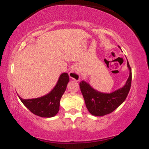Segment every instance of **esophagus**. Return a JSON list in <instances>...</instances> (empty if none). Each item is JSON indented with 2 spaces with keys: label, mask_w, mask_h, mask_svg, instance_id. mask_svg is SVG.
Instances as JSON below:
<instances>
[{
  "label": "esophagus",
  "mask_w": 149,
  "mask_h": 149,
  "mask_svg": "<svg viewBox=\"0 0 149 149\" xmlns=\"http://www.w3.org/2000/svg\"><path fill=\"white\" fill-rule=\"evenodd\" d=\"M69 76H70V78L74 79L76 81H78L80 79V73H79L78 69L77 68H72V70L69 72Z\"/></svg>",
  "instance_id": "1"
}]
</instances>
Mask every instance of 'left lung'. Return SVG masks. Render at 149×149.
Segmentation results:
<instances>
[{
	"mask_svg": "<svg viewBox=\"0 0 149 149\" xmlns=\"http://www.w3.org/2000/svg\"><path fill=\"white\" fill-rule=\"evenodd\" d=\"M118 47L121 49L119 46ZM127 67L130 70V76L125 85L122 88L112 93H106L97 91L84 81L79 83L85 105L91 115L99 117L108 115L115 111L125 101L132 83V70L128 62Z\"/></svg>",
	"mask_w": 149,
	"mask_h": 149,
	"instance_id": "8db88e82",
	"label": "left lung"
}]
</instances>
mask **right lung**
<instances>
[{
    "mask_svg": "<svg viewBox=\"0 0 149 149\" xmlns=\"http://www.w3.org/2000/svg\"><path fill=\"white\" fill-rule=\"evenodd\" d=\"M68 81V73H62L54 88L44 96L28 100L22 99L19 95L18 97L25 107L34 115L46 118L54 117L60 110V99L66 90Z\"/></svg>",
    "mask_w": 149,
    "mask_h": 149,
    "instance_id": "obj_1",
    "label": "right lung"
}]
</instances>
